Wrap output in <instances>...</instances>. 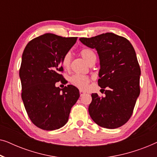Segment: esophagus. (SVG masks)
Returning a JSON list of instances; mask_svg holds the SVG:
<instances>
[{
  "instance_id": "obj_1",
  "label": "esophagus",
  "mask_w": 157,
  "mask_h": 157,
  "mask_svg": "<svg viewBox=\"0 0 157 157\" xmlns=\"http://www.w3.org/2000/svg\"><path fill=\"white\" fill-rule=\"evenodd\" d=\"M84 94H85V92H84V91H80V95H81V96L84 95Z\"/></svg>"
}]
</instances>
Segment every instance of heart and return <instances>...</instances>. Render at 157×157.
Returning <instances> with one entry per match:
<instances>
[{"label":"heart","instance_id":"b5f03b06","mask_svg":"<svg viewBox=\"0 0 157 157\" xmlns=\"http://www.w3.org/2000/svg\"><path fill=\"white\" fill-rule=\"evenodd\" d=\"M80 54L84 60L88 63H90L93 61H96V56L95 53L91 49L85 48L80 51ZM71 63V54L67 53L64 56L62 59V66L64 68H68ZM71 83L75 86L80 89H85L89 85L90 78L88 76L81 74H75L70 79Z\"/></svg>","mask_w":157,"mask_h":157}]
</instances>
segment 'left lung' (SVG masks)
Here are the masks:
<instances>
[{
	"label": "left lung",
	"mask_w": 157,
	"mask_h": 157,
	"mask_svg": "<svg viewBox=\"0 0 157 157\" xmlns=\"http://www.w3.org/2000/svg\"><path fill=\"white\" fill-rule=\"evenodd\" d=\"M79 40L97 51L100 60L98 84L101 89L106 88L104 97L91 94L90 117L101 127L119 128L132 117L140 94L141 69L134 47L126 38L113 33Z\"/></svg>",
	"instance_id": "obj_1"
}]
</instances>
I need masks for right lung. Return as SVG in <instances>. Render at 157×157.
Instances as JSON below:
<instances>
[{
	"label": "right lung",
	"instance_id": "1",
	"mask_svg": "<svg viewBox=\"0 0 157 157\" xmlns=\"http://www.w3.org/2000/svg\"><path fill=\"white\" fill-rule=\"evenodd\" d=\"M77 37L65 38L45 33L26 45L19 71L21 97L28 116L41 129H59L67 123L79 91L68 85L63 89L56 83L65 81L60 74L64 56L76 44Z\"/></svg>",
	"mask_w": 157,
	"mask_h": 157
}]
</instances>
